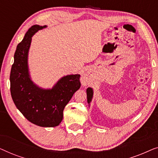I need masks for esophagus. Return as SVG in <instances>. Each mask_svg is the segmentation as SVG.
Masks as SVG:
<instances>
[{"label": "esophagus", "instance_id": "1", "mask_svg": "<svg viewBox=\"0 0 158 158\" xmlns=\"http://www.w3.org/2000/svg\"><path fill=\"white\" fill-rule=\"evenodd\" d=\"M88 81H89V77H88V75H87L86 74H83L82 75V77H81V82L84 84L87 83Z\"/></svg>", "mask_w": 158, "mask_h": 158}]
</instances>
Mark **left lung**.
<instances>
[{"mask_svg":"<svg viewBox=\"0 0 158 158\" xmlns=\"http://www.w3.org/2000/svg\"><path fill=\"white\" fill-rule=\"evenodd\" d=\"M86 93H87V101L88 103H89L91 102L92 98H93V95H94V91H93V89L91 88H88L87 90H86Z\"/></svg>","mask_w":158,"mask_h":158,"instance_id":"left-lung-1","label":"left lung"}]
</instances>
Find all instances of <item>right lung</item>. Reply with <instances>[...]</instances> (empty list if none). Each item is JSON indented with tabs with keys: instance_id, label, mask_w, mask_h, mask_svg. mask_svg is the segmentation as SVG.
I'll list each match as a JSON object with an SVG mask.
<instances>
[{
	"instance_id": "obj_1",
	"label": "right lung",
	"mask_w": 158,
	"mask_h": 158,
	"mask_svg": "<svg viewBox=\"0 0 158 158\" xmlns=\"http://www.w3.org/2000/svg\"><path fill=\"white\" fill-rule=\"evenodd\" d=\"M47 26L34 25L16 47L10 75V94L17 109L32 124L43 127H57L63 110L73 94L81 88L78 74L62 77L52 89H43L30 77L28 53L31 37Z\"/></svg>"
}]
</instances>
